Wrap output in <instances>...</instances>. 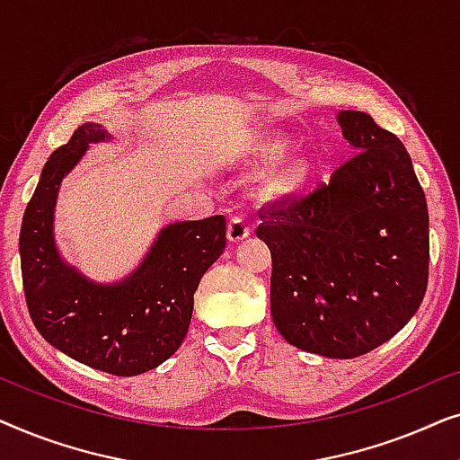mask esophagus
<instances>
[{
    "mask_svg": "<svg viewBox=\"0 0 460 460\" xmlns=\"http://www.w3.org/2000/svg\"><path fill=\"white\" fill-rule=\"evenodd\" d=\"M251 234V224L247 222V217L243 216V213H234V216L230 217L228 222V238L232 243L236 241H243V238H247Z\"/></svg>",
    "mask_w": 460,
    "mask_h": 460,
    "instance_id": "esophagus-1",
    "label": "esophagus"
}]
</instances>
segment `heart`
<instances>
[{
    "label": "heart",
    "mask_w": 460,
    "mask_h": 460,
    "mask_svg": "<svg viewBox=\"0 0 460 460\" xmlns=\"http://www.w3.org/2000/svg\"><path fill=\"white\" fill-rule=\"evenodd\" d=\"M251 155L261 163H274L285 156L288 142L280 136H260L251 142ZM310 178V163L305 159H291L276 172L272 184L279 192H295Z\"/></svg>",
    "instance_id": "1"
}]
</instances>
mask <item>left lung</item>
I'll return each instance as SVG.
<instances>
[{
	"label": "left lung",
	"instance_id": "left-lung-1",
	"mask_svg": "<svg viewBox=\"0 0 460 460\" xmlns=\"http://www.w3.org/2000/svg\"><path fill=\"white\" fill-rule=\"evenodd\" d=\"M339 125L354 150L299 200L263 207L270 310L295 348L358 358L419 310L429 279V216L404 144L360 111Z\"/></svg>",
	"mask_w": 460,
	"mask_h": 460
}]
</instances>
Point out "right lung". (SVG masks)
Masks as SVG:
<instances>
[{"mask_svg": "<svg viewBox=\"0 0 460 460\" xmlns=\"http://www.w3.org/2000/svg\"><path fill=\"white\" fill-rule=\"evenodd\" d=\"M104 137L102 125H81L43 167L18 241L22 288L31 320L48 343L96 370L136 376L165 362L184 341L194 291L226 249V219L169 226L131 279L117 287L87 282L56 253L52 216L65 173Z\"/></svg>", "mask_w": 460, "mask_h": 460, "instance_id": "obj_1", "label": "right lung"}]
</instances>
